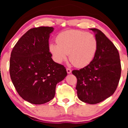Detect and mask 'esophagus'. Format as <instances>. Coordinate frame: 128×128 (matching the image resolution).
<instances>
[{
    "label": "esophagus",
    "instance_id": "1",
    "mask_svg": "<svg viewBox=\"0 0 128 128\" xmlns=\"http://www.w3.org/2000/svg\"><path fill=\"white\" fill-rule=\"evenodd\" d=\"M66 70H67V73H68V74H70V73H72L71 69H70V68H67V69H66Z\"/></svg>",
    "mask_w": 128,
    "mask_h": 128
}]
</instances>
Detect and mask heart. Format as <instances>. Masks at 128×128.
<instances>
[{
    "label": "heart",
    "mask_w": 128,
    "mask_h": 128,
    "mask_svg": "<svg viewBox=\"0 0 128 128\" xmlns=\"http://www.w3.org/2000/svg\"><path fill=\"white\" fill-rule=\"evenodd\" d=\"M57 42L49 44V51L54 60L61 63L69 60L76 67H84L92 62L98 49L96 36L90 32L79 30H67L60 33Z\"/></svg>",
    "instance_id": "1"
}]
</instances>
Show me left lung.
<instances>
[{
	"mask_svg": "<svg viewBox=\"0 0 128 128\" xmlns=\"http://www.w3.org/2000/svg\"><path fill=\"white\" fill-rule=\"evenodd\" d=\"M94 32L98 42L96 55L89 65L79 70H73L77 78L78 97L85 103L96 104L102 102L115 92L120 75V56L115 46L102 31Z\"/></svg>",
	"mask_w": 128,
	"mask_h": 128,
	"instance_id": "obj_1",
	"label": "left lung"
}]
</instances>
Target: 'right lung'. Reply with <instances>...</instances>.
I'll return each mask as SVG.
<instances>
[{
    "instance_id": "right-lung-1",
    "label": "right lung",
    "mask_w": 128,
    "mask_h": 128,
    "mask_svg": "<svg viewBox=\"0 0 128 128\" xmlns=\"http://www.w3.org/2000/svg\"><path fill=\"white\" fill-rule=\"evenodd\" d=\"M53 27L29 29L13 48L10 73L20 97L41 105L54 99L56 86L67 76L62 65L54 62L49 52V39Z\"/></svg>"
}]
</instances>
